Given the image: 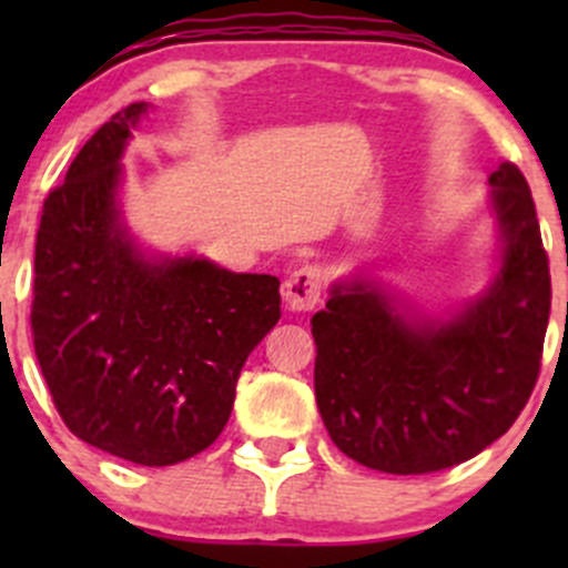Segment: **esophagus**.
<instances>
[{"mask_svg": "<svg viewBox=\"0 0 568 568\" xmlns=\"http://www.w3.org/2000/svg\"><path fill=\"white\" fill-rule=\"evenodd\" d=\"M324 274L318 266H302L288 274L283 285V300L291 311H313L321 302Z\"/></svg>", "mask_w": 568, "mask_h": 568, "instance_id": "obj_1", "label": "esophagus"}]
</instances>
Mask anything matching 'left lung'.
I'll return each mask as SVG.
<instances>
[{"label":"left lung","instance_id":"obj_1","mask_svg":"<svg viewBox=\"0 0 568 568\" xmlns=\"http://www.w3.org/2000/svg\"><path fill=\"white\" fill-rule=\"evenodd\" d=\"M497 268L450 316H426L379 280L332 283L313 316L316 400L348 459L423 475L478 456L528 404L549 321V263L525 175H489Z\"/></svg>","mask_w":568,"mask_h":568}]
</instances>
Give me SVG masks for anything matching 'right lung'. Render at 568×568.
<instances>
[{"label":"right lung","instance_id":"right-lung-1","mask_svg":"<svg viewBox=\"0 0 568 568\" xmlns=\"http://www.w3.org/2000/svg\"><path fill=\"white\" fill-rule=\"evenodd\" d=\"M148 109L112 114L45 197L32 335L57 412L79 439L170 467L225 428L239 374L280 318V280L194 252L156 255L131 236L120 159Z\"/></svg>","mask_w":568,"mask_h":568}]
</instances>
